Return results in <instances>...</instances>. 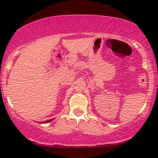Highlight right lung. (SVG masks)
<instances>
[{"mask_svg": "<svg viewBox=\"0 0 158 158\" xmlns=\"http://www.w3.org/2000/svg\"><path fill=\"white\" fill-rule=\"evenodd\" d=\"M53 120V119H50V120H48V121H43V122H41L40 123H49V122H51V121H52Z\"/></svg>", "mask_w": 158, "mask_h": 158, "instance_id": "add662e5", "label": "right lung"}]
</instances>
